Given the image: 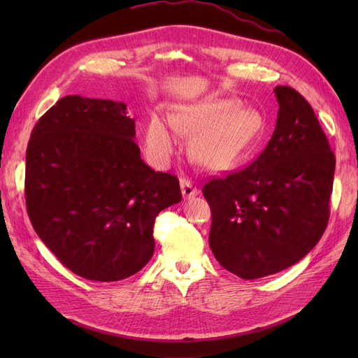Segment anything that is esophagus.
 <instances>
[{
  "instance_id": "obj_1",
  "label": "esophagus",
  "mask_w": 358,
  "mask_h": 358,
  "mask_svg": "<svg viewBox=\"0 0 358 358\" xmlns=\"http://www.w3.org/2000/svg\"><path fill=\"white\" fill-rule=\"evenodd\" d=\"M180 189H182V196L183 199H191L196 197L199 194L197 187L188 179V178H180Z\"/></svg>"
}]
</instances>
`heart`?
Returning <instances> with one entry per match:
<instances>
[{
	"instance_id": "1",
	"label": "heart",
	"mask_w": 358,
	"mask_h": 358,
	"mask_svg": "<svg viewBox=\"0 0 358 358\" xmlns=\"http://www.w3.org/2000/svg\"><path fill=\"white\" fill-rule=\"evenodd\" d=\"M233 106L227 100L192 104L173 113L170 124L152 116L145 129L148 154L158 162H167L178 148L179 133H199L189 148L192 158L213 171L233 167L251 148L248 140L249 113L233 109Z\"/></svg>"
}]
</instances>
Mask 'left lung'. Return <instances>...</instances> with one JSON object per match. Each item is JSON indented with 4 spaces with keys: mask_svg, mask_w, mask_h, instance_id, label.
Wrapping results in <instances>:
<instances>
[{
    "mask_svg": "<svg viewBox=\"0 0 358 358\" xmlns=\"http://www.w3.org/2000/svg\"><path fill=\"white\" fill-rule=\"evenodd\" d=\"M276 127L246 169L209 180V245L242 279L280 272L308 255L326 230L336 158L310 104L276 86Z\"/></svg>",
    "mask_w": 358,
    "mask_h": 358,
    "instance_id": "left-lung-1",
    "label": "left lung"
}]
</instances>
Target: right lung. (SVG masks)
<instances>
[{
	"label": "right lung",
	"instance_id": "right-lung-1",
	"mask_svg": "<svg viewBox=\"0 0 358 358\" xmlns=\"http://www.w3.org/2000/svg\"><path fill=\"white\" fill-rule=\"evenodd\" d=\"M121 101L67 95L43 115L27 148L25 200L36 233L73 273L113 282L154 255L157 215L182 200L154 171Z\"/></svg>",
	"mask_w": 358,
	"mask_h": 358
}]
</instances>
